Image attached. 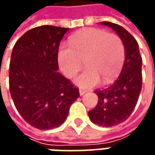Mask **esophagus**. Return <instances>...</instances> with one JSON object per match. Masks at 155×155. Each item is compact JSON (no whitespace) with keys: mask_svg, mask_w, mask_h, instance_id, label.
<instances>
[{"mask_svg":"<svg viewBox=\"0 0 155 155\" xmlns=\"http://www.w3.org/2000/svg\"><path fill=\"white\" fill-rule=\"evenodd\" d=\"M85 92H86V91H84V90H82V89L79 90V95H80V96H83Z\"/></svg>","mask_w":155,"mask_h":155,"instance_id":"1","label":"esophagus"}]
</instances>
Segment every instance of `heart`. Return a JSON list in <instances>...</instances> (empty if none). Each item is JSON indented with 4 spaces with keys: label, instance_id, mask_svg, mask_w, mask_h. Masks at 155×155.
Here are the masks:
<instances>
[{
    "label": "heart",
    "instance_id": "heart-1",
    "mask_svg": "<svg viewBox=\"0 0 155 155\" xmlns=\"http://www.w3.org/2000/svg\"><path fill=\"white\" fill-rule=\"evenodd\" d=\"M70 45L71 47H59L58 64L63 73L71 78L79 71L84 61L86 69L75 78L77 85L91 88L101 80L107 84L120 73L125 49L119 36L99 28H85L71 37Z\"/></svg>",
    "mask_w": 155,
    "mask_h": 155
}]
</instances>
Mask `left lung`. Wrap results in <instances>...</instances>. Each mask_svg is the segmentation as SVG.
Segmentation results:
<instances>
[{
	"instance_id": "obj_1",
	"label": "left lung",
	"mask_w": 155,
	"mask_h": 155,
	"mask_svg": "<svg viewBox=\"0 0 155 155\" xmlns=\"http://www.w3.org/2000/svg\"><path fill=\"white\" fill-rule=\"evenodd\" d=\"M100 24L111 27L121 38L125 49V60L119 77L108 88L95 91L98 103L88 113L93 123L111 127L126 121L137 104L142 84V59L137 41L126 29L109 21Z\"/></svg>"
}]
</instances>
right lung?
Wrapping results in <instances>:
<instances>
[{
	"instance_id": "add662e5",
	"label": "right lung",
	"mask_w": 155,
	"mask_h": 155,
	"mask_svg": "<svg viewBox=\"0 0 155 155\" xmlns=\"http://www.w3.org/2000/svg\"><path fill=\"white\" fill-rule=\"evenodd\" d=\"M69 28L41 26L17 40L9 64V89L15 108L34 128H58L67 118L78 89L58 72V51Z\"/></svg>"
}]
</instances>
